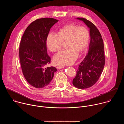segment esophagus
I'll use <instances>...</instances> for the list:
<instances>
[{"label":"esophagus","instance_id":"obj_1","mask_svg":"<svg viewBox=\"0 0 124 124\" xmlns=\"http://www.w3.org/2000/svg\"><path fill=\"white\" fill-rule=\"evenodd\" d=\"M64 68V66H57V68L58 69H61Z\"/></svg>","mask_w":124,"mask_h":124}]
</instances>
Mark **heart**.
I'll return each mask as SVG.
<instances>
[{"label": "heart", "instance_id": "1", "mask_svg": "<svg viewBox=\"0 0 124 124\" xmlns=\"http://www.w3.org/2000/svg\"><path fill=\"white\" fill-rule=\"evenodd\" d=\"M90 38L88 30L83 26L73 23L67 24L61 28L57 34L49 33L46 38V46L53 52L59 50L63 42H66V48L59 51L54 57L57 65H69L73 64L86 48Z\"/></svg>", "mask_w": 124, "mask_h": 124}]
</instances>
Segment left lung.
<instances>
[{
  "mask_svg": "<svg viewBox=\"0 0 124 124\" xmlns=\"http://www.w3.org/2000/svg\"><path fill=\"white\" fill-rule=\"evenodd\" d=\"M90 28V42L89 51L77 70L73 84L78 89L93 86L99 79L103 70L105 57L101 35L96 26L83 17H77Z\"/></svg>",
  "mask_w": 124,
  "mask_h": 124,
  "instance_id": "8db88e82",
  "label": "left lung"
}]
</instances>
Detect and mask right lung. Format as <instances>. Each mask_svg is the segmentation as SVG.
I'll return each mask as SVG.
<instances>
[{
	"label": "right lung",
	"mask_w": 124,
	"mask_h": 124,
	"mask_svg": "<svg viewBox=\"0 0 124 124\" xmlns=\"http://www.w3.org/2000/svg\"><path fill=\"white\" fill-rule=\"evenodd\" d=\"M57 22L49 17L37 19L28 25L22 36L19 51L22 72L26 81L35 88L47 86L57 70L54 67H45L51 60L47 53L46 38Z\"/></svg>",
	"instance_id": "right-lung-1"
}]
</instances>
